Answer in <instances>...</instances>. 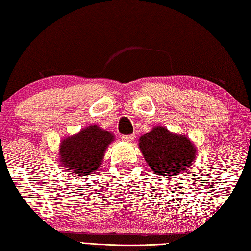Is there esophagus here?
I'll use <instances>...</instances> for the list:
<instances>
[{
    "label": "esophagus",
    "instance_id": "esophagus-1",
    "mask_svg": "<svg viewBox=\"0 0 251 251\" xmlns=\"http://www.w3.org/2000/svg\"><path fill=\"white\" fill-rule=\"evenodd\" d=\"M121 139L123 141L126 142H132L133 139H134V134H130V135H122Z\"/></svg>",
    "mask_w": 251,
    "mask_h": 251
}]
</instances>
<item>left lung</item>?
<instances>
[{"label": "left lung", "mask_w": 251, "mask_h": 251, "mask_svg": "<svg viewBox=\"0 0 251 251\" xmlns=\"http://www.w3.org/2000/svg\"><path fill=\"white\" fill-rule=\"evenodd\" d=\"M139 148L148 166L158 176L181 175L197 157L195 143L187 135L170 132L161 126L141 135Z\"/></svg>", "instance_id": "left-lung-1"}]
</instances>
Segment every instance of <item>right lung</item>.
<instances>
[{
	"mask_svg": "<svg viewBox=\"0 0 251 251\" xmlns=\"http://www.w3.org/2000/svg\"><path fill=\"white\" fill-rule=\"evenodd\" d=\"M114 141V134L97 125L61 140L59 163L67 174L92 176L101 167L106 148Z\"/></svg>",
	"mask_w": 251,
	"mask_h": 251,
	"instance_id": "obj_1",
	"label": "right lung"
}]
</instances>
